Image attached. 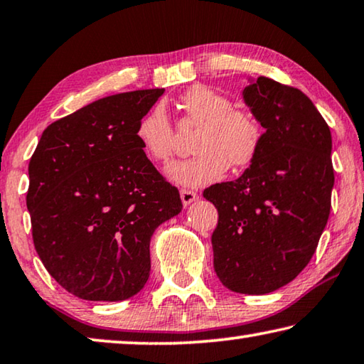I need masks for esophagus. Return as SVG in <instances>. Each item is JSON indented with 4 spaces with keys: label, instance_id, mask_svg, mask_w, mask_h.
Returning a JSON list of instances; mask_svg holds the SVG:
<instances>
[{
    "label": "esophagus",
    "instance_id": "esophagus-1",
    "mask_svg": "<svg viewBox=\"0 0 364 364\" xmlns=\"http://www.w3.org/2000/svg\"><path fill=\"white\" fill-rule=\"evenodd\" d=\"M180 196H181V200H183V205H184V207H188L189 204H193L194 200L199 199L198 193L191 191V189H181Z\"/></svg>",
    "mask_w": 364,
    "mask_h": 364
}]
</instances>
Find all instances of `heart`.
<instances>
[{
	"instance_id": "obj_1",
	"label": "heart",
	"mask_w": 364,
	"mask_h": 364,
	"mask_svg": "<svg viewBox=\"0 0 364 364\" xmlns=\"http://www.w3.org/2000/svg\"><path fill=\"white\" fill-rule=\"evenodd\" d=\"M188 123L199 124L193 136L196 155L173 161L166 176L181 186L198 188L217 181L228 165L241 170L261 152L264 131L246 109L233 108L230 97L207 85H193L180 99ZM136 137L142 151L155 161H166L175 151V131L165 107L157 103L137 123Z\"/></svg>"
}]
</instances>
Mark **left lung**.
Returning a JSON list of instances; mask_svg holds the SVG:
<instances>
[{
  "mask_svg": "<svg viewBox=\"0 0 364 364\" xmlns=\"http://www.w3.org/2000/svg\"><path fill=\"white\" fill-rule=\"evenodd\" d=\"M243 100L261 123L257 159L235 181L207 188L217 207L213 269L228 290L265 295L295 279L324 232L333 188L332 136L301 90L250 79Z\"/></svg>",
  "mask_w": 364,
  "mask_h": 364,
  "instance_id": "1",
  "label": "left lung"
}]
</instances>
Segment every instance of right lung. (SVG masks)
<instances>
[{
    "instance_id": "add662e5",
    "label": "right lung",
    "mask_w": 364,
    "mask_h": 364,
    "mask_svg": "<svg viewBox=\"0 0 364 364\" xmlns=\"http://www.w3.org/2000/svg\"><path fill=\"white\" fill-rule=\"evenodd\" d=\"M164 89L109 95L51 123L28 164L37 255L71 295L123 301L151 274V238L181 212L180 193L136 137Z\"/></svg>"
}]
</instances>
